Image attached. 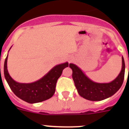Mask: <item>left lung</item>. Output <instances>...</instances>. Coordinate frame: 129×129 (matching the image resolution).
Masks as SVG:
<instances>
[{
    "mask_svg": "<svg viewBox=\"0 0 129 129\" xmlns=\"http://www.w3.org/2000/svg\"><path fill=\"white\" fill-rule=\"evenodd\" d=\"M72 78L78 94L90 101H101L110 98L118 92L123 84L125 76V61L122 57V68L115 79L110 83H96L90 79L77 65L70 63Z\"/></svg>",
    "mask_w": 129,
    "mask_h": 129,
    "instance_id": "obj_1",
    "label": "left lung"
}]
</instances>
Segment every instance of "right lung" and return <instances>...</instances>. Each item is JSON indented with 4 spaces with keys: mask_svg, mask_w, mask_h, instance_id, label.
I'll return each mask as SVG.
<instances>
[{
    "mask_svg": "<svg viewBox=\"0 0 129 129\" xmlns=\"http://www.w3.org/2000/svg\"><path fill=\"white\" fill-rule=\"evenodd\" d=\"M8 57V54L4 66L6 80L11 90L18 98L29 103H39L52 98L55 91L57 79L62 74L64 68L68 67V62L57 64L39 80L31 83H20L13 80L9 74L7 68Z\"/></svg>",
    "mask_w": 129,
    "mask_h": 129,
    "instance_id": "obj_1",
    "label": "right lung"
}]
</instances>
